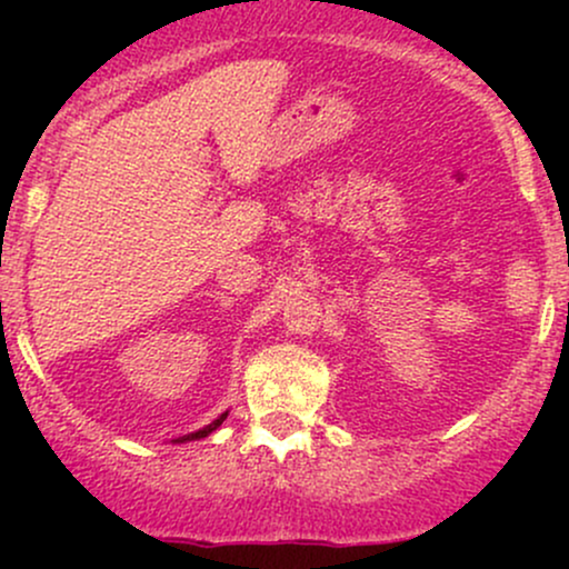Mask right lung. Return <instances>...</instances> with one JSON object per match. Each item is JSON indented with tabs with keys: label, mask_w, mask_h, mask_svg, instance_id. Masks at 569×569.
Listing matches in <instances>:
<instances>
[{
	"label": "right lung",
	"mask_w": 569,
	"mask_h": 569,
	"mask_svg": "<svg viewBox=\"0 0 569 569\" xmlns=\"http://www.w3.org/2000/svg\"><path fill=\"white\" fill-rule=\"evenodd\" d=\"M224 420H227V411H224V415H219L217 420L211 422V426H206L202 430H194V433H189V436H181V439H176V441H194V439H206V436H208V433H213V430H217Z\"/></svg>",
	"instance_id": "obj_1"
}]
</instances>
